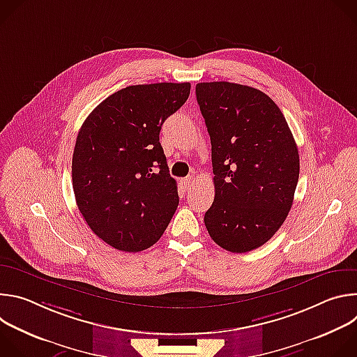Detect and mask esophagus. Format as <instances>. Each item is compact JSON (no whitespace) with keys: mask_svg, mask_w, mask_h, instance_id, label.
Masks as SVG:
<instances>
[{"mask_svg":"<svg viewBox=\"0 0 357 357\" xmlns=\"http://www.w3.org/2000/svg\"><path fill=\"white\" fill-rule=\"evenodd\" d=\"M193 181H195V179H193V176H192V175H190V176L183 178V179H182V185H183V188H185L186 190H189V188L193 185Z\"/></svg>","mask_w":357,"mask_h":357,"instance_id":"34e87169","label":"esophagus"}]
</instances>
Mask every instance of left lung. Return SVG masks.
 <instances>
[{"mask_svg": "<svg viewBox=\"0 0 357 357\" xmlns=\"http://www.w3.org/2000/svg\"><path fill=\"white\" fill-rule=\"evenodd\" d=\"M196 98L211 135L215 174L205 226L227 251L261 247L292 206L299 176L292 132L278 106L254 87L197 83Z\"/></svg>", "mask_w": 357, "mask_h": 357, "instance_id": "8db88e82", "label": "left lung"}]
</instances>
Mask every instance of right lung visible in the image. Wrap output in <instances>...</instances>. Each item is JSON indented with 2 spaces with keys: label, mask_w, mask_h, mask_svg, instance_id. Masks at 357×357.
<instances>
[{
  "label": "right lung",
  "mask_w": 357,
  "mask_h": 357,
  "mask_svg": "<svg viewBox=\"0 0 357 357\" xmlns=\"http://www.w3.org/2000/svg\"><path fill=\"white\" fill-rule=\"evenodd\" d=\"M189 93L188 82L128 86L101 101L77 134V208L93 233L120 251L155 244L178 208L160 131Z\"/></svg>",
  "instance_id": "add662e5"
}]
</instances>
